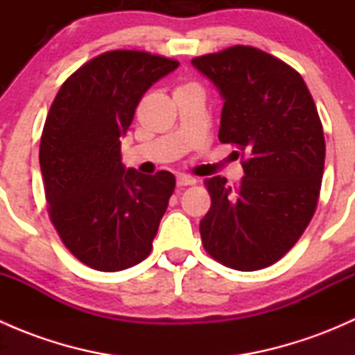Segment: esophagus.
<instances>
[{"label":"esophagus","mask_w":355,"mask_h":355,"mask_svg":"<svg viewBox=\"0 0 355 355\" xmlns=\"http://www.w3.org/2000/svg\"><path fill=\"white\" fill-rule=\"evenodd\" d=\"M196 178L189 177V175H178L177 177V185L178 187H189V185H194Z\"/></svg>","instance_id":"obj_1"}]
</instances>
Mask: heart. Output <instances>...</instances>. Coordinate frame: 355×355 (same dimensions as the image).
<instances>
[{"label": "heart", "mask_w": 355, "mask_h": 355, "mask_svg": "<svg viewBox=\"0 0 355 355\" xmlns=\"http://www.w3.org/2000/svg\"><path fill=\"white\" fill-rule=\"evenodd\" d=\"M185 85H191V84H185ZM185 85H182V87H185Z\"/></svg>", "instance_id": "heart-1"}]
</instances>
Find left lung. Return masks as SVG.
I'll return each mask as SVG.
<instances>
[{"instance_id":"obj_1","label":"left lung","mask_w":355,"mask_h":355,"mask_svg":"<svg viewBox=\"0 0 355 355\" xmlns=\"http://www.w3.org/2000/svg\"><path fill=\"white\" fill-rule=\"evenodd\" d=\"M192 65L223 99L218 139L245 156L237 187L220 175L206 180L202 245L225 266L261 270L295 245L316 211L324 168L320 114L304 78L261 49L234 46Z\"/></svg>"}]
</instances>
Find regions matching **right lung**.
Masks as SVG:
<instances>
[{"mask_svg": "<svg viewBox=\"0 0 355 355\" xmlns=\"http://www.w3.org/2000/svg\"><path fill=\"white\" fill-rule=\"evenodd\" d=\"M177 67L144 51H108L71 73L49 108L39 149L49 216L94 270H127L151 252L175 177L125 168L120 137L144 92Z\"/></svg>", "mask_w": 355, "mask_h": 355, "instance_id": "add662e5", "label": "right lung"}]
</instances>
